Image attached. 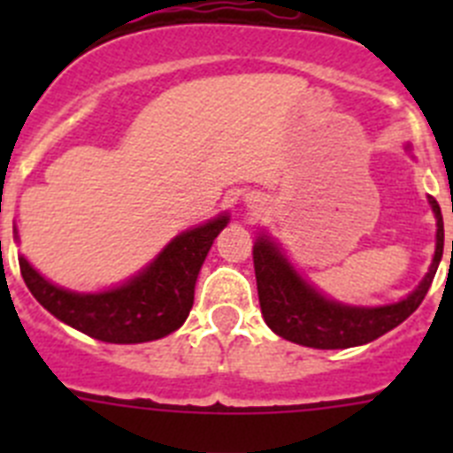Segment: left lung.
<instances>
[{"label": "left lung", "mask_w": 453, "mask_h": 453, "mask_svg": "<svg viewBox=\"0 0 453 453\" xmlns=\"http://www.w3.org/2000/svg\"><path fill=\"white\" fill-rule=\"evenodd\" d=\"M408 150V147H406ZM438 219L435 231V254L429 272L406 299L388 306H345L326 299L295 272L274 240L261 235L254 245V270L258 286L263 318L276 335L313 349H347L372 342L379 335L399 326L418 311L429 292L431 281L438 272L442 247H445V224L434 197H429ZM453 256V240H451Z\"/></svg>", "instance_id": "1"}]
</instances>
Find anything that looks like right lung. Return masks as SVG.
I'll return each instance as SVG.
<instances>
[{
	"label": "right lung",
	"mask_w": 453,
	"mask_h": 453,
	"mask_svg": "<svg viewBox=\"0 0 453 453\" xmlns=\"http://www.w3.org/2000/svg\"><path fill=\"white\" fill-rule=\"evenodd\" d=\"M226 222L229 215H219L183 231L138 276L106 292L83 295L54 286L24 256H19V272L31 295L72 329L115 345L150 342L186 322L202 263Z\"/></svg>",
	"instance_id": "1"
}]
</instances>
